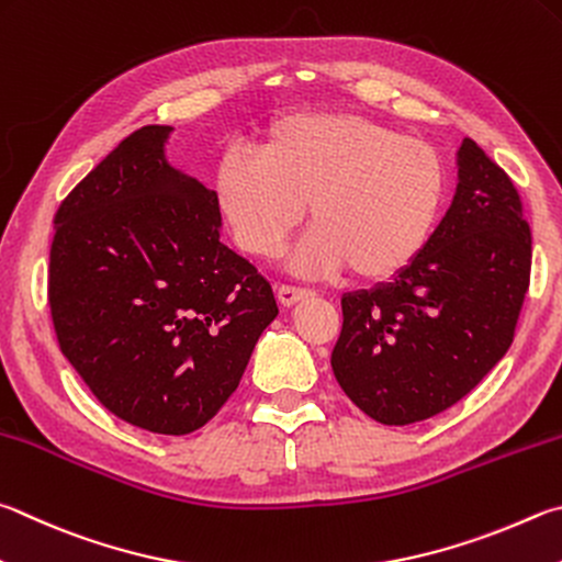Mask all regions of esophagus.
<instances>
[{"label": "esophagus", "instance_id": "1", "mask_svg": "<svg viewBox=\"0 0 562 562\" xmlns=\"http://www.w3.org/2000/svg\"><path fill=\"white\" fill-rule=\"evenodd\" d=\"M312 294H314L312 290L292 288V284H280V288H278V302L282 304V307H294V304L310 300Z\"/></svg>", "mask_w": 562, "mask_h": 562}]
</instances>
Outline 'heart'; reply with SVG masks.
Wrapping results in <instances>:
<instances>
[{
    "mask_svg": "<svg viewBox=\"0 0 562 562\" xmlns=\"http://www.w3.org/2000/svg\"><path fill=\"white\" fill-rule=\"evenodd\" d=\"M445 199L440 151L359 112L278 117L255 142V157L228 151L211 175L213 209L250 258H278L307 206L314 228L294 265L346 268L366 284L393 280L420 258Z\"/></svg>",
    "mask_w": 562,
    "mask_h": 562,
    "instance_id": "heart-1",
    "label": "heart"
}]
</instances>
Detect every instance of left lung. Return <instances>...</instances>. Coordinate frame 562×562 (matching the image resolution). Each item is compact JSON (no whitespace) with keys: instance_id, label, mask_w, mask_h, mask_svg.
Returning <instances> with one entry per match:
<instances>
[{"instance_id":"8db88e82","label":"left lung","mask_w":562,"mask_h":562,"mask_svg":"<svg viewBox=\"0 0 562 562\" xmlns=\"http://www.w3.org/2000/svg\"><path fill=\"white\" fill-rule=\"evenodd\" d=\"M457 193L403 274L341 297L331 369L383 425L452 407L504 359L530 282V228L514 181L474 139L457 151Z\"/></svg>"}]
</instances>
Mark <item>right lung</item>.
<instances>
[{
    "label": "right lung",
    "instance_id": "right-lung-1",
    "mask_svg": "<svg viewBox=\"0 0 562 562\" xmlns=\"http://www.w3.org/2000/svg\"><path fill=\"white\" fill-rule=\"evenodd\" d=\"M132 132L56 211L48 307L70 366L112 415L189 435L236 391L274 316L270 282L221 243L211 189Z\"/></svg>",
    "mask_w": 562,
    "mask_h": 562
}]
</instances>
